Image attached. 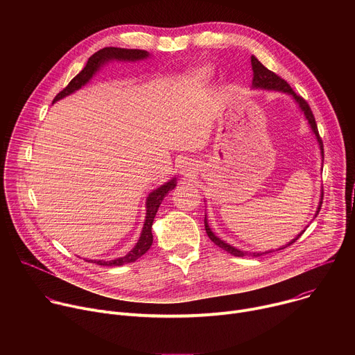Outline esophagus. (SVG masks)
<instances>
[{"label":"esophagus","instance_id":"34e87169","mask_svg":"<svg viewBox=\"0 0 355 355\" xmlns=\"http://www.w3.org/2000/svg\"><path fill=\"white\" fill-rule=\"evenodd\" d=\"M180 171H181V174H184L187 177H193L198 173L196 171V166L192 162H189V160H184L182 162Z\"/></svg>","mask_w":355,"mask_h":355}]
</instances>
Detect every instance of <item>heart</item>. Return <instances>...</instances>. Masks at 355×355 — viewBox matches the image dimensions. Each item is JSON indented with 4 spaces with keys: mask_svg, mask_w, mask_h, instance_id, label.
<instances>
[{
    "mask_svg": "<svg viewBox=\"0 0 355 355\" xmlns=\"http://www.w3.org/2000/svg\"><path fill=\"white\" fill-rule=\"evenodd\" d=\"M211 77H212L211 70H208L207 67H196V69H192L187 73L185 80L191 84H195V85H204V84L209 83Z\"/></svg>",
    "mask_w": 355,
    "mask_h": 355,
    "instance_id": "b5f03b06",
    "label": "heart"
}]
</instances>
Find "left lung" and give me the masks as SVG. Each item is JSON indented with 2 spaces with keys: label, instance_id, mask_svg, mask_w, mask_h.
Wrapping results in <instances>:
<instances>
[{
  "label": "left lung",
  "instance_id": "left-lung-1",
  "mask_svg": "<svg viewBox=\"0 0 355 355\" xmlns=\"http://www.w3.org/2000/svg\"><path fill=\"white\" fill-rule=\"evenodd\" d=\"M251 69H252V83H251V87H252V88H256V89H267V91H279V92H285V94H288V95L292 96V99L297 104L300 112H302L303 115H305V118H306V121H308V123H309V126H311V130H312L313 135L316 136V140H318L319 147H320L322 159H324V157H323V141H322V139H320V136H319V130H318V125H316L315 116H313V114H312V111H311V107L308 105L306 101L303 99L302 96L296 95V92L291 88V85H289L285 80H282L279 76H277L275 73H272L271 70H268L267 67H264V66L259 62V59L254 58V56H251ZM322 200H323V189H322V193H320V200H319V205H318L315 218L319 215V211H320V207H322ZM306 227H308V226H306ZM306 227L303 229L295 239H292L288 244H285V245H282V247H279V248H277V250H282V248L291 245L292 243H295V241L303 234V232L306 230ZM205 230H207L209 239H211L218 247H220L222 250L230 252V254L234 256V257H244V256L260 257V256H263V254H267V252H272V251H274V250H270V251H266V252H261V251L257 252V251H243V250H240V248H236L234 245L226 243L225 240H222L220 237H218V236L212 232V229L209 227L207 215H205Z\"/></svg>",
  "mask_w": 355,
  "mask_h": 355
}]
</instances>
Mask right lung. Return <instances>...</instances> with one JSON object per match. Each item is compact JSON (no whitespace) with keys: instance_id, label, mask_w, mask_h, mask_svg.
Masks as SVG:
<instances>
[{"instance_id":"right-lung-1","label":"right lung","mask_w":355,"mask_h":355,"mask_svg":"<svg viewBox=\"0 0 355 355\" xmlns=\"http://www.w3.org/2000/svg\"><path fill=\"white\" fill-rule=\"evenodd\" d=\"M150 56L148 52L146 50H139V49H121V47H104L98 50L96 53H94L85 67L69 83V85L60 91L55 99L53 104L59 99H63L64 96L76 92L77 89H80L81 87H84L104 64H107L108 62L116 60V62H140L144 60ZM177 185V178H171L170 181L164 182L162 187H159L157 189L151 191L146 199V219H144V225L140 233V237L137 240V243L135 244V247L128 252L126 256L111 260V261H104V260H87L85 261H91L95 263L98 266H105V267H118V266H123L128 263H135L137 259H140L144 252L150 248L151 243H153V234H151V225H153L155 216L159 211V207L162 205V200L164 199V196L174 189Z\"/></svg>"}]
</instances>
